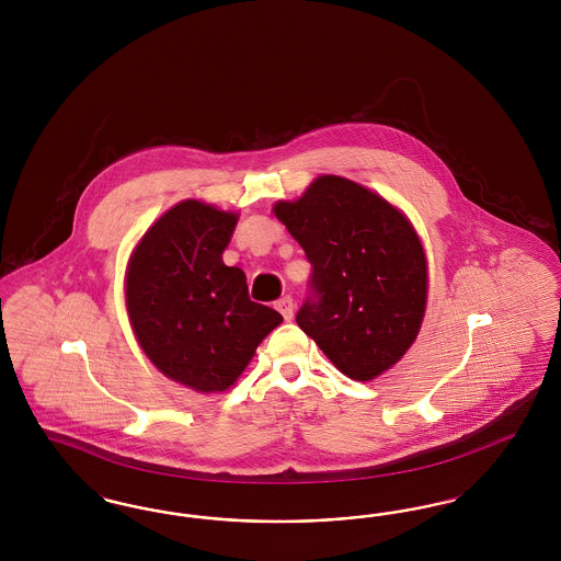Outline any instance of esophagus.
Masks as SVG:
<instances>
[{
    "label": "esophagus",
    "instance_id": "obj_1",
    "mask_svg": "<svg viewBox=\"0 0 561 561\" xmlns=\"http://www.w3.org/2000/svg\"><path fill=\"white\" fill-rule=\"evenodd\" d=\"M277 309H279V313H282V316H284V320H293V316H294L293 296H284V298H279V300H277Z\"/></svg>",
    "mask_w": 561,
    "mask_h": 561
}]
</instances>
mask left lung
Masks as SVG:
<instances>
[{
	"label": "left lung",
	"instance_id": "left-lung-1",
	"mask_svg": "<svg viewBox=\"0 0 561 561\" xmlns=\"http://www.w3.org/2000/svg\"><path fill=\"white\" fill-rule=\"evenodd\" d=\"M273 210L311 263L300 330L353 380L389 370L414 343L427 302V263L408 218L341 176H320Z\"/></svg>",
	"mask_w": 561,
	"mask_h": 561
}]
</instances>
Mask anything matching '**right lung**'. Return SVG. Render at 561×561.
Returning a JSON list of instances; mask_svg holds the SVG:
<instances>
[{"instance_id": "1", "label": "right lung", "mask_w": 561, "mask_h": 561, "mask_svg": "<svg viewBox=\"0 0 561 561\" xmlns=\"http://www.w3.org/2000/svg\"><path fill=\"white\" fill-rule=\"evenodd\" d=\"M238 216L181 202L136 245L126 302L134 334L161 373L195 391H225L284 318L248 296L222 252Z\"/></svg>"}]
</instances>
